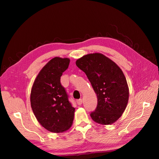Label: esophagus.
<instances>
[{"label": "esophagus", "instance_id": "obj_1", "mask_svg": "<svg viewBox=\"0 0 159 159\" xmlns=\"http://www.w3.org/2000/svg\"><path fill=\"white\" fill-rule=\"evenodd\" d=\"M76 102H77V103H78V105H79L82 104V99H78V100L76 101Z\"/></svg>", "mask_w": 159, "mask_h": 159}]
</instances>
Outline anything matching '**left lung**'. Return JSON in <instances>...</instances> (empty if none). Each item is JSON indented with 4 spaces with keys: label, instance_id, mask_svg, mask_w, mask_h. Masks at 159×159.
I'll list each match as a JSON object with an SVG mask.
<instances>
[{
    "label": "left lung",
    "instance_id": "left-lung-1",
    "mask_svg": "<svg viewBox=\"0 0 159 159\" xmlns=\"http://www.w3.org/2000/svg\"><path fill=\"white\" fill-rule=\"evenodd\" d=\"M85 72L98 97L97 107L90 116L96 123L111 125L121 116L129 100V88L121 69L100 53L89 54L76 61Z\"/></svg>",
    "mask_w": 159,
    "mask_h": 159
}]
</instances>
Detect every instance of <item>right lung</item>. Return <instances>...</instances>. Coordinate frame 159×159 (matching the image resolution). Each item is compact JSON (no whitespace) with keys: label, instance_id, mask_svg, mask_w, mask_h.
<instances>
[{"label":"right lung","instance_id":"obj_1","mask_svg":"<svg viewBox=\"0 0 159 159\" xmlns=\"http://www.w3.org/2000/svg\"><path fill=\"white\" fill-rule=\"evenodd\" d=\"M69 58L55 57L43 67L33 84L30 103L38 121L48 131L62 133L74 121L75 108L68 100L60 77L68 69Z\"/></svg>","mask_w":159,"mask_h":159}]
</instances>
